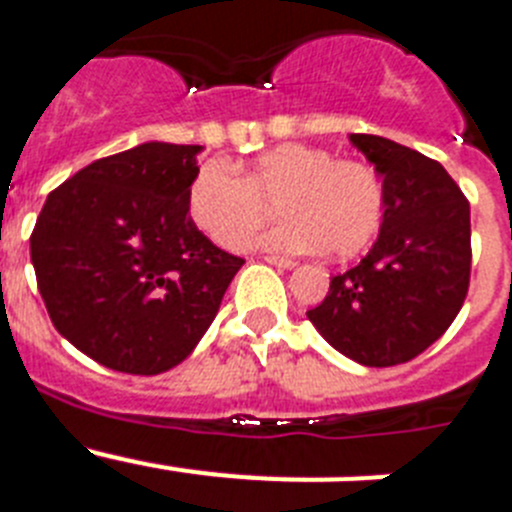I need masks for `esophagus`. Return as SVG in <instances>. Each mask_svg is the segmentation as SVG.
I'll return each mask as SVG.
<instances>
[{
    "instance_id": "obj_1",
    "label": "esophagus",
    "mask_w": 512,
    "mask_h": 512,
    "mask_svg": "<svg viewBox=\"0 0 512 512\" xmlns=\"http://www.w3.org/2000/svg\"><path fill=\"white\" fill-rule=\"evenodd\" d=\"M266 264H274V266H282V269H292V266L297 264L295 259H287V256H274V253H269V256H264Z\"/></svg>"
}]
</instances>
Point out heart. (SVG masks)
Returning <instances> with one entry per match:
<instances>
[{
  "label": "heart",
  "instance_id": "heart-1",
  "mask_svg": "<svg viewBox=\"0 0 512 512\" xmlns=\"http://www.w3.org/2000/svg\"><path fill=\"white\" fill-rule=\"evenodd\" d=\"M271 202L287 220L266 246L348 259L364 251L384 220V182L359 158H336L307 143H282L259 153L243 174L220 158L194 171L187 207L194 225L223 248H243L271 217Z\"/></svg>",
  "mask_w": 512,
  "mask_h": 512
}]
</instances>
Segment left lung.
Listing matches in <instances>:
<instances>
[{
    "label": "left lung",
    "instance_id": "8db88e82",
    "mask_svg": "<svg viewBox=\"0 0 512 512\" xmlns=\"http://www.w3.org/2000/svg\"><path fill=\"white\" fill-rule=\"evenodd\" d=\"M354 146L384 176V220L361 264L330 279L307 318L364 366L415 359L449 330L472 274L469 202L438 161L379 135Z\"/></svg>",
    "mask_w": 512,
    "mask_h": 512
}]
</instances>
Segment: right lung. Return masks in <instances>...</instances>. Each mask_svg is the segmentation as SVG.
Returning a JSON list of instances; mask_svg holds the SVG:
<instances>
[{"instance_id":"1","label":"right lung","mask_w":512,"mask_h":512,"mask_svg":"<svg viewBox=\"0 0 512 512\" xmlns=\"http://www.w3.org/2000/svg\"><path fill=\"white\" fill-rule=\"evenodd\" d=\"M200 146L143 143L53 189L30 235L51 323L81 354L125 374H161L205 336L246 261L189 217Z\"/></svg>"}]
</instances>
